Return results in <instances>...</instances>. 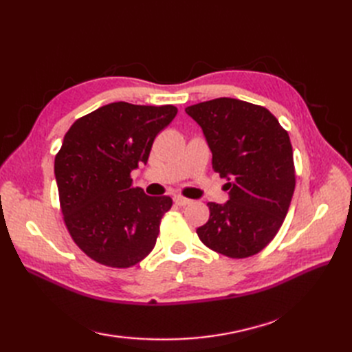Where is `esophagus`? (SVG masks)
Here are the masks:
<instances>
[{
  "label": "esophagus",
  "mask_w": 352,
  "mask_h": 352,
  "mask_svg": "<svg viewBox=\"0 0 352 352\" xmlns=\"http://www.w3.org/2000/svg\"><path fill=\"white\" fill-rule=\"evenodd\" d=\"M175 202L177 206H180V207H185V206H188V204H190V202H192V199H189V198H185V197H182V195H175Z\"/></svg>",
  "instance_id": "34e87169"
}]
</instances>
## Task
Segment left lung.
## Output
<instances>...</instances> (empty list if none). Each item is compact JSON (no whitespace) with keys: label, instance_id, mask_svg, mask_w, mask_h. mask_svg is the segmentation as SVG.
Returning a JSON list of instances; mask_svg holds the SVG:
<instances>
[{"label":"left lung","instance_id":"obj_1","mask_svg":"<svg viewBox=\"0 0 352 352\" xmlns=\"http://www.w3.org/2000/svg\"><path fill=\"white\" fill-rule=\"evenodd\" d=\"M185 111L202 127L212 168L230 189L226 204H207L210 219L197 229L201 242L229 258L258 254L283 225L295 190L289 135L267 109L235 98Z\"/></svg>","mask_w":352,"mask_h":352}]
</instances>
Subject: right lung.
Wrapping results in <instances>:
<instances>
[{
  "label": "right lung",
  "mask_w": 352,
  "mask_h": 352,
  "mask_svg": "<svg viewBox=\"0 0 352 352\" xmlns=\"http://www.w3.org/2000/svg\"><path fill=\"white\" fill-rule=\"evenodd\" d=\"M176 114L175 105L111 102L79 117L65 135L54 164L60 208L72 239L94 261L127 269L155 247L173 201L146 195L131 173Z\"/></svg>",
  "instance_id": "1"
}]
</instances>
